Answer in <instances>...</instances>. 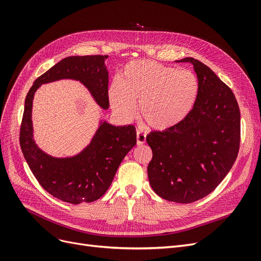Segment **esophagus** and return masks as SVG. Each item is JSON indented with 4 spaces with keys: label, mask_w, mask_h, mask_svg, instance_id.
<instances>
[{
    "label": "esophagus",
    "mask_w": 261,
    "mask_h": 261,
    "mask_svg": "<svg viewBox=\"0 0 261 261\" xmlns=\"http://www.w3.org/2000/svg\"><path fill=\"white\" fill-rule=\"evenodd\" d=\"M145 141H146V135H145V133H143L141 130H138L137 132V144L141 145V144L145 143Z\"/></svg>",
    "instance_id": "esophagus-1"
}]
</instances>
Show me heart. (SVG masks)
Segmentation results:
<instances>
[{"label":"heart","mask_w":261,"mask_h":261,"mask_svg":"<svg viewBox=\"0 0 261 261\" xmlns=\"http://www.w3.org/2000/svg\"><path fill=\"white\" fill-rule=\"evenodd\" d=\"M198 81L189 70L161 65L153 60H134L111 82L108 97L116 114L124 120L135 115L152 128L164 130L180 123L192 110Z\"/></svg>","instance_id":"obj_1"}]
</instances>
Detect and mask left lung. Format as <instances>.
<instances>
[{
	"instance_id": "8db88e82",
	"label": "left lung",
	"mask_w": 261,
	"mask_h": 261,
	"mask_svg": "<svg viewBox=\"0 0 261 261\" xmlns=\"http://www.w3.org/2000/svg\"><path fill=\"white\" fill-rule=\"evenodd\" d=\"M198 81L190 114L177 125L146 136L153 158L151 187L170 202L188 204L213 192L234 164L240 144V110L228 86L200 60L186 57Z\"/></svg>"
}]
</instances>
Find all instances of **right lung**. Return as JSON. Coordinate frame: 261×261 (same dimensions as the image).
<instances>
[{
    "label": "right lung",
    "instance_id": "obj_1",
    "mask_svg": "<svg viewBox=\"0 0 261 261\" xmlns=\"http://www.w3.org/2000/svg\"><path fill=\"white\" fill-rule=\"evenodd\" d=\"M107 57L64 58L34 82L25 98L20 128L22 153L42 188L67 203H91L105 194L122 160L137 143L136 128L134 125L116 126L101 120L90 143L82 152L70 157H54L43 152L34 139V95L43 84L74 80L88 89L98 106L108 109Z\"/></svg>",
    "mask_w": 261,
    "mask_h": 261
}]
</instances>
